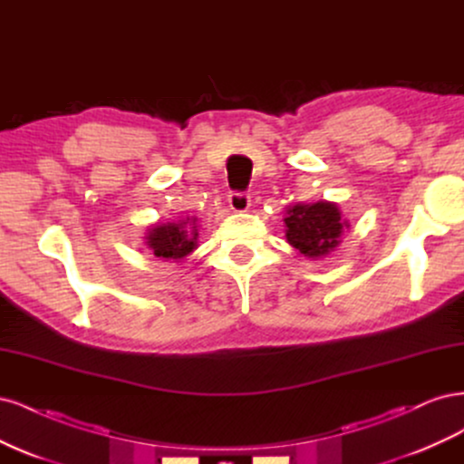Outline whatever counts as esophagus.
I'll return each mask as SVG.
<instances>
[{
    "label": "esophagus",
    "mask_w": 464,
    "mask_h": 464,
    "mask_svg": "<svg viewBox=\"0 0 464 464\" xmlns=\"http://www.w3.org/2000/svg\"><path fill=\"white\" fill-rule=\"evenodd\" d=\"M228 205H230L234 213H246V210L251 205V199H249L247 193H237L236 191V193L228 195Z\"/></svg>",
    "instance_id": "34e87169"
}]
</instances>
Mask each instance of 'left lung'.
<instances>
[{
  "instance_id": "obj_1",
  "label": "left lung",
  "mask_w": 464,
  "mask_h": 464,
  "mask_svg": "<svg viewBox=\"0 0 464 464\" xmlns=\"http://www.w3.org/2000/svg\"><path fill=\"white\" fill-rule=\"evenodd\" d=\"M286 240L307 259L327 257L341 244V234L348 220L341 218L334 203H296L286 210Z\"/></svg>"
}]
</instances>
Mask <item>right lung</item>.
Wrapping results in <instances>:
<instances>
[{
    "label": "right lung",
    "mask_w": 464,
    "mask_h": 464,
    "mask_svg": "<svg viewBox=\"0 0 464 464\" xmlns=\"http://www.w3.org/2000/svg\"><path fill=\"white\" fill-rule=\"evenodd\" d=\"M198 224L195 218H186L178 222H166V224H154L147 232L145 244L152 249V254L166 259V261H178L188 257L191 251L198 247Z\"/></svg>",
    "instance_id": "add662e5"
}]
</instances>
